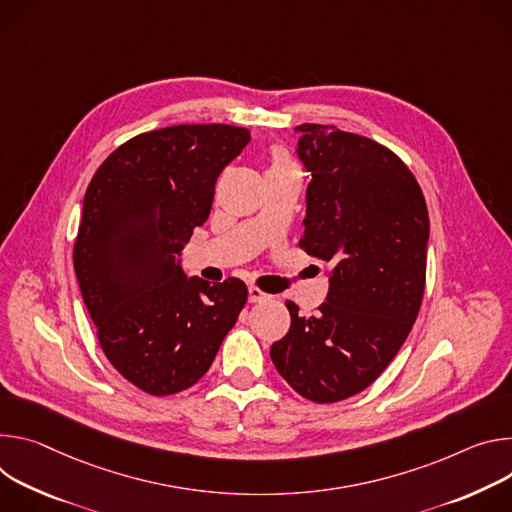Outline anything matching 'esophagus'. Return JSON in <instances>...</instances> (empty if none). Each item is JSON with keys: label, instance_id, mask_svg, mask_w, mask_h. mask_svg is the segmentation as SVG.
<instances>
[{"label": "esophagus", "instance_id": "1", "mask_svg": "<svg viewBox=\"0 0 512 512\" xmlns=\"http://www.w3.org/2000/svg\"><path fill=\"white\" fill-rule=\"evenodd\" d=\"M248 299H250V303H264V301L270 299V295H266V293L260 291L258 287H250V289H248Z\"/></svg>", "mask_w": 512, "mask_h": 512}]
</instances>
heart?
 <instances>
[{"label":"heart","mask_w":512,"mask_h":512,"mask_svg":"<svg viewBox=\"0 0 512 512\" xmlns=\"http://www.w3.org/2000/svg\"><path fill=\"white\" fill-rule=\"evenodd\" d=\"M276 166H293V162H291V158L282 152V150H278V152H274V156H272V166L270 168H276Z\"/></svg>","instance_id":"heart-1"}]
</instances>
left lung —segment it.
<instances>
[{
    "label": "left lung",
    "instance_id": "left-lung-1",
    "mask_svg": "<svg viewBox=\"0 0 512 512\" xmlns=\"http://www.w3.org/2000/svg\"><path fill=\"white\" fill-rule=\"evenodd\" d=\"M311 173L299 248L333 266L325 303L270 348L293 390L325 405L368 388L401 350L419 315L429 213L409 166L386 146L337 130L299 126Z\"/></svg>",
    "mask_w": 512,
    "mask_h": 512
}]
</instances>
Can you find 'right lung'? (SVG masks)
I'll use <instances>...</instances> for the list:
<instances>
[{"label": "right lung", "instance_id": "right-lung-1", "mask_svg": "<svg viewBox=\"0 0 512 512\" xmlns=\"http://www.w3.org/2000/svg\"><path fill=\"white\" fill-rule=\"evenodd\" d=\"M250 142L227 124L144 132L93 175L73 264L99 346L128 382L152 394L193 386L248 301L240 278H187L179 256L211 211L215 181Z\"/></svg>", "mask_w": 512, "mask_h": 512}]
</instances>
